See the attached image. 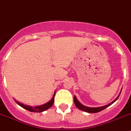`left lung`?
Here are the masks:
<instances>
[{"label": "left lung", "mask_w": 131, "mask_h": 131, "mask_svg": "<svg viewBox=\"0 0 131 131\" xmlns=\"http://www.w3.org/2000/svg\"><path fill=\"white\" fill-rule=\"evenodd\" d=\"M120 94L118 95V97H117V98L115 99V100H114L113 101H112L111 103L108 104V105H106V106H101V107H97V108H90V107H87V106H84V105H82L81 103H80V102H79V101H78L77 100L76 97L75 96H74V103H75V106L77 107L79 109L81 110L82 111H84V112H88V113H97V112H101V111H102L103 110H105V108H106L107 107L109 106L110 105H111L112 104H113V103L115 102V101H116L117 100V99L118 98V97H119Z\"/></svg>", "instance_id": "obj_1"}]
</instances>
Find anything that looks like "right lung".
Wrapping results in <instances>:
<instances>
[{
	"label": "right lung",
	"mask_w": 131,
	"mask_h": 131,
	"mask_svg": "<svg viewBox=\"0 0 131 131\" xmlns=\"http://www.w3.org/2000/svg\"><path fill=\"white\" fill-rule=\"evenodd\" d=\"M54 96H55V92H54V94L51 100V101H49L48 103L44 104V105H41V106H37L32 107V106H27V105H23V104H21V103H20L18 102V101H16V103L19 105V106H21L22 108H25V109L27 110L30 111V112H37L38 113V112H43V111L46 110H47V109H49V108H51V107L52 106V105H53L54 101Z\"/></svg>",
	"instance_id": "right-lung-1"
}]
</instances>
